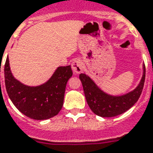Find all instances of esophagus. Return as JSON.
Segmentation results:
<instances>
[{
	"instance_id": "34e87169",
	"label": "esophagus",
	"mask_w": 153,
	"mask_h": 153,
	"mask_svg": "<svg viewBox=\"0 0 153 153\" xmlns=\"http://www.w3.org/2000/svg\"><path fill=\"white\" fill-rule=\"evenodd\" d=\"M74 74H79L82 71V62L79 59H76L73 61L71 65Z\"/></svg>"
}]
</instances>
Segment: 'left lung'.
I'll list each match as a JSON object with an SVG mask.
<instances>
[{"label": "left lung", "instance_id": "obj_1", "mask_svg": "<svg viewBox=\"0 0 153 153\" xmlns=\"http://www.w3.org/2000/svg\"><path fill=\"white\" fill-rule=\"evenodd\" d=\"M79 79L91 111L100 117H114L127 111L139 100L145 81V65H143V77L139 86L134 91L121 97H113L105 93L85 74H80Z\"/></svg>", "mask_w": 153, "mask_h": 153}]
</instances>
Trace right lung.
I'll return each instance as SVG.
<instances>
[{"mask_svg":"<svg viewBox=\"0 0 153 153\" xmlns=\"http://www.w3.org/2000/svg\"><path fill=\"white\" fill-rule=\"evenodd\" d=\"M4 73L5 88L11 101L22 114L35 120L48 119L58 114L63 105L67 81L73 74L71 65L60 66L47 82L28 87L13 78L8 57Z\"/></svg>","mask_w":153,"mask_h":153,"instance_id":"right-lung-1","label":"right lung"}]
</instances>
